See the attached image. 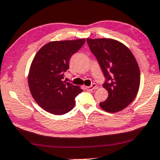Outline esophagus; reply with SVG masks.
<instances>
[{
  "instance_id": "34e87169",
  "label": "esophagus",
  "mask_w": 160,
  "mask_h": 160,
  "mask_svg": "<svg viewBox=\"0 0 160 160\" xmlns=\"http://www.w3.org/2000/svg\"><path fill=\"white\" fill-rule=\"evenodd\" d=\"M96 88H97V84H96V83H93V84L91 85V86H86V90H87V91H89L93 90V89H95Z\"/></svg>"
}]
</instances>
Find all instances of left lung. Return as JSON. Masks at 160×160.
<instances>
[{
	"label": "left lung",
	"mask_w": 160,
	"mask_h": 160,
	"mask_svg": "<svg viewBox=\"0 0 160 160\" xmlns=\"http://www.w3.org/2000/svg\"><path fill=\"white\" fill-rule=\"evenodd\" d=\"M86 41L105 76L102 86L108 91V99L100 102V107L111 113L121 111L135 99L139 90L140 69L135 56L128 48L116 40Z\"/></svg>",
	"instance_id": "1"
}]
</instances>
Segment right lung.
<instances>
[{
  "mask_svg": "<svg viewBox=\"0 0 160 160\" xmlns=\"http://www.w3.org/2000/svg\"><path fill=\"white\" fill-rule=\"evenodd\" d=\"M85 42V39L51 42L36 54L30 67L28 86L34 100L45 111L63 115L74 108V99L82 90L63 79L72 55Z\"/></svg>",
  "mask_w": 160,
  "mask_h": 160,
  "instance_id": "obj_1",
  "label": "right lung"
}]
</instances>
